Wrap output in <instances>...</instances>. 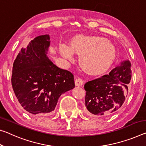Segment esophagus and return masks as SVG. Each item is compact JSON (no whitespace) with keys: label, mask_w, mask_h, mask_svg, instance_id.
<instances>
[{"label":"esophagus","mask_w":146,"mask_h":146,"mask_svg":"<svg viewBox=\"0 0 146 146\" xmlns=\"http://www.w3.org/2000/svg\"><path fill=\"white\" fill-rule=\"evenodd\" d=\"M75 85L77 86H82L83 85V83H84V81H83V80L82 79V78H78L75 79Z\"/></svg>","instance_id":"1"}]
</instances>
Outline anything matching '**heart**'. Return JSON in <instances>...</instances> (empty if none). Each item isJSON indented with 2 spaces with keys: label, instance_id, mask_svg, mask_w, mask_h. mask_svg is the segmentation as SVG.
<instances>
[{
  "label": "heart",
  "instance_id": "obj_1",
  "mask_svg": "<svg viewBox=\"0 0 146 146\" xmlns=\"http://www.w3.org/2000/svg\"><path fill=\"white\" fill-rule=\"evenodd\" d=\"M59 52L64 58L72 61L73 52L80 55L82 68L90 74H100L112 66L116 56L115 46L98 36H78L71 41V47L61 45Z\"/></svg>",
  "mask_w": 146,
  "mask_h": 146
}]
</instances>
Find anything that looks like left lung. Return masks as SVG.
I'll return each instance as SVG.
<instances>
[{"label":"left lung","mask_w":146,"mask_h":146,"mask_svg":"<svg viewBox=\"0 0 146 146\" xmlns=\"http://www.w3.org/2000/svg\"><path fill=\"white\" fill-rule=\"evenodd\" d=\"M131 67L130 61L123 60L108 75L86 83L85 112L87 114L108 116L118 110L128 93Z\"/></svg>","instance_id":"8db88e82"}]
</instances>
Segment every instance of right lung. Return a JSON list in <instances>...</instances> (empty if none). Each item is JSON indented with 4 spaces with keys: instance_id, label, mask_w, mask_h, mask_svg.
I'll return each instance as SVG.
<instances>
[{
    "instance_id": "1",
    "label": "right lung",
    "mask_w": 146,
    "mask_h": 146,
    "mask_svg": "<svg viewBox=\"0 0 146 146\" xmlns=\"http://www.w3.org/2000/svg\"><path fill=\"white\" fill-rule=\"evenodd\" d=\"M49 45L48 35L36 37L21 49L13 64V92L32 115L52 112L61 95L75 88L73 74L58 68L47 56Z\"/></svg>"
}]
</instances>
